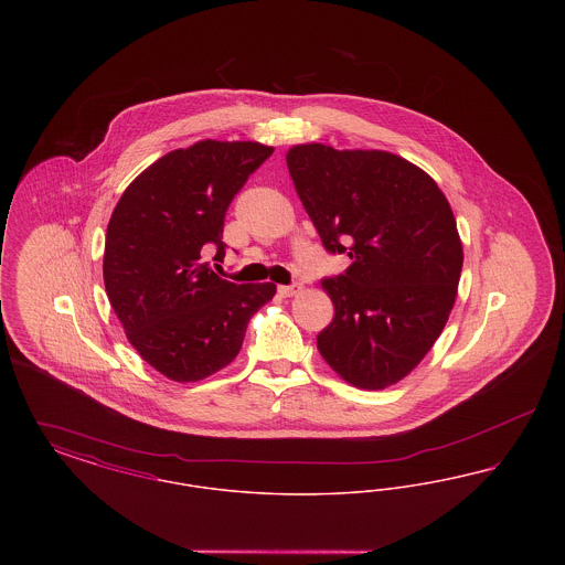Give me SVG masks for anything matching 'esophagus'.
Segmentation results:
<instances>
[{"label": "esophagus", "mask_w": 565, "mask_h": 565, "mask_svg": "<svg viewBox=\"0 0 565 565\" xmlns=\"http://www.w3.org/2000/svg\"><path fill=\"white\" fill-rule=\"evenodd\" d=\"M300 290H302L300 284H290V286H279V288H277V292L281 296H286V298L298 295Z\"/></svg>", "instance_id": "esophagus-1"}]
</instances>
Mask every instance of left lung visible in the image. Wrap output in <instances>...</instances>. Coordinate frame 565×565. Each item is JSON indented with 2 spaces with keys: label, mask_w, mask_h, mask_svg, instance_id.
Wrapping results in <instances>:
<instances>
[{
  "label": "left lung",
  "mask_w": 565,
  "mask_h": 565,
  "mask_svg": "<svg viewBox=\"0 0 565 565\" xmlns=\"http://www.w3.org/2000/svg\"><path fill=\"white\" fill-rule=\"evenodd\" d=\"M286 161L326 252L351 258L322 279L334 318L318 350L355 387L394 385L456 302L463 252L449 201L426 171L383 150L302 143Z\"/></svg>",
  "instance_id": "8db88e82"
}]
</instances>
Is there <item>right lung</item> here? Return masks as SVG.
I'll return each instance as SVG.
<instances>
[{
	"label": "right lung",
	"instance_id": "1",
	"mask_svg": "<svg viewBox=\"0 0 565 565\" xmlns=\"http://www.w3.org/2000/svg\"><path fill=\"white\" fill-rule=\"evenodd\" d=\"M258 141H196L152 162L109 217L104 281L129 343L180 383L214 375L242 350L249 318L275 284H233L210 269L224 258V215L269 159Z\"/></svg>",
	"mask_w": 565,
	"mask_h": 565
}]
</instances>
